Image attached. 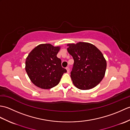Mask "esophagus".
I'll return each mask as SVG.
<instances>
[{
    "label": "esophagus",
    "instance_id": "obj_1",
    "mask_svg": "<svg viewBox=\"0 0 130 130\" xmlns=\"http://www.w3.org/2000/svg\"><path fill=\"white\" fill-rule=\"evenodd\" d=\"M66 69H67V73H69L70 72V69H69V67H67L66 68Z\"/></svg>",
    "mask_w": 130,
    "mask_h": 130
}]
</instances>
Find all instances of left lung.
<instances>
[{
	"mask_svg": "<svg viewBox=\"0 0 130 130\" xmlns=\"http://www.w3.org/2000/svg\"><path fill=\"white\" fill-rule=\"evenodd\" d=\"M68 46V51L74 60L70 75L74 85L81 90L96 87L104 78L107 68L101 51L87 42L69 43Z\"/></svg>",
	"mask_w": 130,
	"mask_h": 130,
	"instance_id": "8db88e82",
	"label": "left lung"
}]
</instances>
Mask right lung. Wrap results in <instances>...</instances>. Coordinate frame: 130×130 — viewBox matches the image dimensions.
I'll return each mask as SVG.
<instances>
[{
  "label": "right lung",
  "mask_w": 130,
  "mask_h": 130,
  "mask_svg": "<svg viewBox=\"0 0 130 130\" xmlns=\"http://www.w3.org/2000/svg\"><path fill=\"white\" fill-rule=\"evenodd\" d=\"M60 46L50 43L40 44L30 52L26 60V71L36 86L51 89L59 83L67 70L61 67V60L57 57Z\"/></svg>",
  "instance_id": "obj_1"
}]
</instances>
